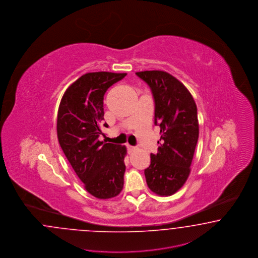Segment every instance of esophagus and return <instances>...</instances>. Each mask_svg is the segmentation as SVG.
I'll use <instances>...</instances> for the list:
<instances>
[{"instance_id":"esophagus-1","label":"esophagus","mask_w":258,"mask_h":258,"mask_svg":"<svg viewBox=\"0 0 258 258\" xmlns=\"http://www.w3.org/2000/svg\"><path fill=\"white\" fill-rule=\"evenodd\" d=\"M126 147H127V150H128V153H132L134 150H135L133 146H131V145H129V144H126Z\"/></svg>"}]
</instances>
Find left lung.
Wrapping results in <instances>:
<instances>
[{
  "instance_id": "1",
  "label": "left lung",
  "mask_w": 258,
  "mask_h": 258,
  "mask_svg": "<svg viewBox=\"0 0 258 258\" xmlns=\"http://www.w3.org/2000/svg\"><path fill=\"white\" fill-rule=\"evenodd\" d=\"M155 99V124L160 128L158 154H151L144 174L150 190L172 196L186 182L199 140L198 109L191 93L174 76L160 70L137 72Z\"/></svg>"
}]
</instances>
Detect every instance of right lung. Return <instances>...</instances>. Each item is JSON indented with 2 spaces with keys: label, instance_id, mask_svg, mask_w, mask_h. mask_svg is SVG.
<instances>
[{
  "label": "right lung",
  "instance_id": "1",
  "mask_svg": "<svg viewBox=\"0 0 258 258\" xmlns=\"http://www.w3.org/2000/svg\"><path fill=\"white\" fill-rule=\"evenodd\" d=\"M126 75L86 73L67 88L58 106V143L85 190L100 200L115 198L123 188L126 147L98 138L104 119L103 96Z\"/></svg>",
  "mask_w": 258,
  "mask_h": 258
}]
</instances>
